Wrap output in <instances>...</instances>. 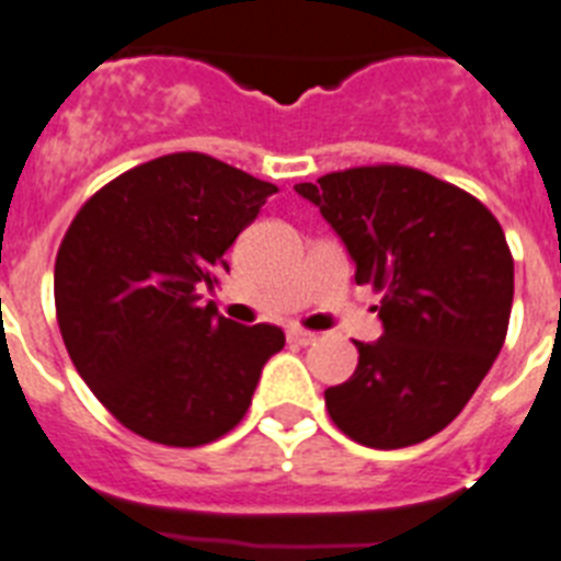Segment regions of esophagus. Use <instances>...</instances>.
I'll list each match as a JSON object with an SVG mask.
<instances>
[{
	"label": "esophagus",
	"instance_id": "esophagus-1",
	"mask_svg": "<svg viewBox=\"0 0 561 561\" xmlns=\"http://www.w3.org/2000/svg\"><path fill=\"white\" fill-rule=\"evenodd\" d=\"M288 342H294V345L305 347V345H310V342H317V333L302 331V328H290V331H288Z\"/></svg>",
	"mask_w": 561,
	"mask_h": 561
}]
</instances>
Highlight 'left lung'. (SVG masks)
Masks as SVG:
<instances>
[{
	"mask_svg": "<svg viewBox=\"0 0 561 561\" xmlns=\"http://www.w3.org/2000/svg\"><path fill=\"white\" fill-rule=\"evenodd\" d=\"M313 202L382 290V336L353 342L359 365L324 390L353 442L397 450L448 427L502 351L513 259L496 216L470 193L402 164L328 173L294 187Z\"/></svg>",
	"mask_w": 561,
	"mask_h": 561,
	"instance_id": "8db88e82",
	"label": "left lung"
}]
</instances>
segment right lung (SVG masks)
I'll list each match as a JSON object with an SVG mask.
<instances>
[{"instance_id":"obj_1","label":"right lung","mask_w":561,"mask_h":561,"mask_svg":"<svg viewBox=\"0 0 561 561\" xmlns=\"http://www.w3.org/2000/svg\"><path fill=\"white\" fill-rule=\"evenodd\" d=\"M276 185L205 153H171L122 173L84 202L56 253L65 347L122 425L196 448L237 427L276 324L219 317L202 290L230 271L225 251Z\"/></svg>"}]
</instances>
